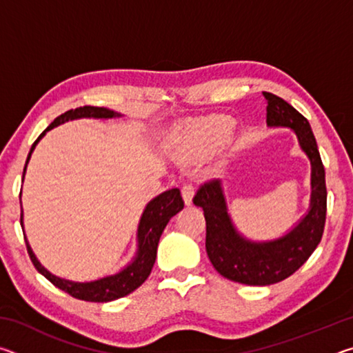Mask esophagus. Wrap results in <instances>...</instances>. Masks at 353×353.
<instances>
[{"instance_id": "esophagus-1", "label": "esophagus", "mask_w": 353, "mask_h": 353, "mask_svg": "<svg viewBox=\"0 0 353 353\" xmlns=\"http://www.w3.org/2000/svg\"><path fill=\"white\" fill-rule=\"evenodd\" d=\"M182 198L185 205H191L193 204V198H194V188L191 185H185L182 188Z\"/></svg>"}]
</instances>
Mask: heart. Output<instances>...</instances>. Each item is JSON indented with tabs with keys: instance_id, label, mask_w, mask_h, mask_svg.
<instances>
[{
	"instance_id": "heart-1",
	"label": "heart",
	"mask_w": 353,
	"mask_h": 353,
	"mask_svg": "<svg viewBox=\"0 0 353 353\" xmlns=\"http://www.w3.org/2000/svg\"><path fill=\"white\" fill-rule=\"evenodd\" d=\"M232 129H234V124L229 118H214L210 121L187 124L171 143V157L183 160L190 154L204 152L207 148L218 145L227 137H230Z\"/></svg>"
}]
</instances>
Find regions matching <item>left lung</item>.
Here are the masks:
<instances>
[{
  "mask_svg": "<svg viewBox=\"0 0 353 353\" xmlns=\"http://www.w3.org/2000/svg\"><path fill=\"white\" fill-rule=\"evenodd\" d=\"M263 94L268 101V128L291 129L299 148L310 160L312 194L308 210L280 236L252 240L241 234L232 219L223 182L204 185L193 199L194 205L204 210L205 250L213 268L232 282L250 286L272 285L294 274L318 248L327 212L325 171L308 119L285 99L266 92Z\"/></svg>",
  "mask_w": 353,
  "mask_h": 353,
  "instance_id": "1",
  "label": "left lung"
}]
</instances>
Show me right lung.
Listing matches in <instances>:
<instances>
[{
	"mask_svg": "<svg viewBox=\"0 0 353 353\" xmlns=\"http://www.w3.org/2000/svg\"><path fill=\"white\" fill-rule=\"evenodd\" d=\"M124 117L123 113H118L115 110L105 109V107H93V105H83L77 107V109H71L68 112L62 113L61 117H57L50 126H48L43 132L40 134L37 140L34 141L31 151L28 154L25 170H23V181H25L26 168L31 155L34 152L35 146L39 145V141L43 139L46 132H50L51 129H54L61 124L67 121H73V119H82V118H94V119H112V118H121ZM21 198V193H20ZM183 208V201L179 188H172L168 191H163L162 194L155 196L146 204L145 210H143L139 227H137V249L135 254L130 261H128L121 270L109 274V276L87 280V282H76V280L59 277L51 271H48L46 268L39 261L37 255L34 254V250L29 244L28 238L25 235V241L28 246V252L31 260L34 263L35 270H37L41 276H45L50 282L57 286L59 290L68 292L70 296L81 301L87 302H110L117 301L119 297H124L135 291L139 286L145 283V280L149 277V274L152 271V266L155 263V256H157V246L162 236L166 224L170 223V219L181 212ZM23 208H21V227L25 230V223H23Z\"/></svg>",
	"mask_w": 353,
	"mask_h": 353,
	"instance_id": "right-lung-1",
	"label": "right lung"
}]
</instances>
